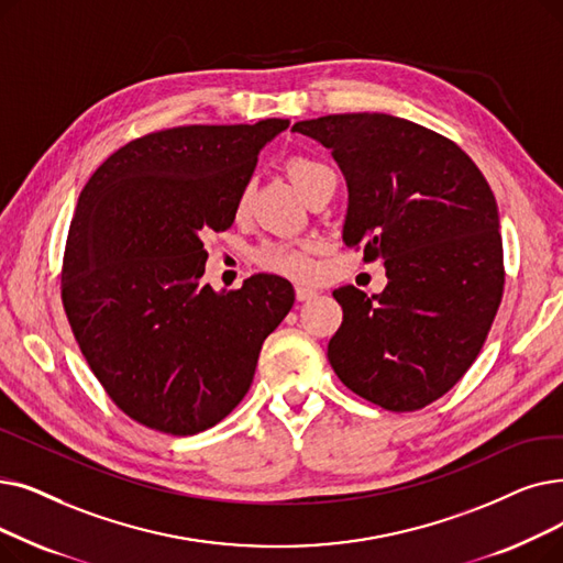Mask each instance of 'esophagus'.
Wrapping results in <instances>:
<instances>
[{
    "instance_id": "esophagus-1",
    "label": "esophagus",
    "mask_w": 563,
    "mask_h": 563,
    "mask_svg": "<svg viewBox=\"0 0 563 563\" xmlns=\"http://www.w3.org/2000/svg\"><path fill=\"white\" fill-rule=\"evenodd\" d=\"M295 295H297V299H299V301H308V299H312V297L317 295V291H314L312 287L297 285V287H295Z\"/></svg>"
}]
</instances>
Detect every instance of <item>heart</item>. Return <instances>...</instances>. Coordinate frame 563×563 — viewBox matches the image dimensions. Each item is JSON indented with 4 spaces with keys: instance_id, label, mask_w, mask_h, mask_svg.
Here are the masks:
<instances>
[{
    "instance_id": "1",
    "label": "heart",
    "mask_w": 563,
    "mask_h": 563,
    "mask_svg": "<svg viewBox=\"0 0 563 563\" xmlns=\"http://www.w3.org/2000/svg\"><path fill=\"white\" fill-rule=\"evenodd\" d=\"M287 175L297 188L306 195V200L314 190H320L329 179H335L333 169L320 161L310 156H291L287 161ZM253 192V181H246L241 186L236 195L234 211L241 216L249 209ZM255 260L266 272H274L287 278H308L314 272V260L310 255L308 243H287V241H266L255 251Z\"/></svg>"
}]
</instances>
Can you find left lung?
Listing matches in <instances>:
<instances>
[{"label":"left lung","instance_id":"obj_1","mask_svg":"<svg viewBox=\"0 0 563 563\" xmlns=\"http://www.w3.org/2000/svg\"><path fill=\"white\" fill-rule=\"evenodd\" d=\"M291 131L322 142L350 190L342 241L384 260L386 287H338L342 324L329 361L356 396L421 409L476 361L504 291L495 195L455 142L413 121L327 114Z\"/></svg>","mask_w":563,"mask_h":563}]
</instances>
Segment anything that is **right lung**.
<instances>
[{"label":"right lung","instance_id":"obj_1","mask_svg":"<svg viewBox=\"0 0 563 563\" xmlns=\"http://www.w3.org/2000/svg\"><path fill=\"white\" fill-rule=\"evenodd\" d=\"M289 119L177 126L117 150L70 221L62 301L91 373L146 428L198 434L249 394L264 338L295 306L280 276L202 285L205 239L234 223L241 186Z\"/></svg>","mask_w":563,"mask_h":563}]
</instances>
